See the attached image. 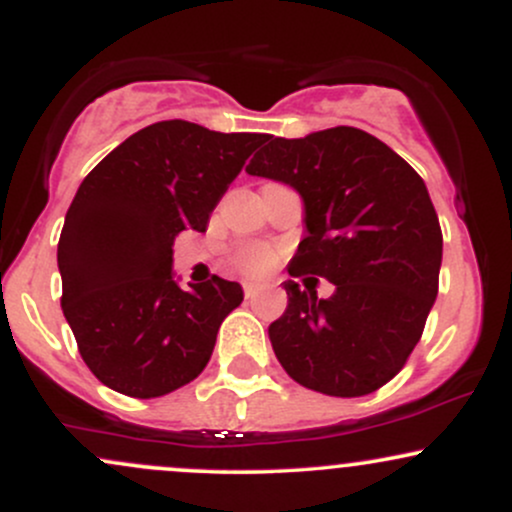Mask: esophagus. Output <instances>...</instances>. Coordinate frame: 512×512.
I'll return each instance as SVG.
<instances>
[{"label": "esophagus", "mask_w": 512, "mask_h": 512, "mask_svg": "<svg viewBox=\"0 0 512 512\" xmlns=\"http://www.w3.org/2000/svg\"><path fill=\"white\" fill-rule=\"evenodd\" d=\"M243 291H245V298H255L257 293L262 291V284H257V281H245Z\"/></svg>", "instance_id": "obj_1"}]
</instances>
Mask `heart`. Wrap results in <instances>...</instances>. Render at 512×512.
<instances>
[{
	"label": "heart",
	"instance_id": "1",
	"mask_svg": "<svg viewBox=\"0 0 512 512\" xmlns=\"http://www.w3.org/2000/svg\"><path fill=\"white\" fill-rule=\"evenodd\" d=\"M272 250L264 245H250L238 255V267L248 274H260L272 264Z\"/></svg>",
	"mask_w": 512,
	"mask_h": 512
}]
</instances>
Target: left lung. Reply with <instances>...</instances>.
Returning a JSON list of instances; mask_svg holds the SVG:
<instances>
[{
    "label": "left lung",
    "instance_id": "8db88e82",
    "mask_svg": "<svg viewBox=\"0 0 512 512\" xmlns=\"http://www.w3.org/2000/svg\"><path fill=\"white\" fill-rule=\"evenodd\" d=\"M248 175L293 187L305 238L291 276H325L330 298L284 281L269 342L296 383L332 397L370 395L402 370L438 296L443 233L424 180L356 127L301 139L264 134Z\"/></svg>",
    "mask_w": 512,
    "mask_h": 512
}]
</instances>
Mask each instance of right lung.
<instances>
[{
  "label": "right lung",
  "mask_w": 512,
  "mask_h": 512,
  "mask_svg": "<svg viewBox=\"0 0 512 512\" xmlns=\"http://www.w3.org/2000/svg\"><path fill=\"white\" fill-rule=\"evenodd\" d=\"M262 134H223L166 120L139 129L76 190L57 245L62 310L91 373L122 395L151 399L209 363L243 286L221 276L182 289L173 240L207 231L211 211Z\"/></svg>",
  "instance_id": "add662e5"
}]
</instances>
